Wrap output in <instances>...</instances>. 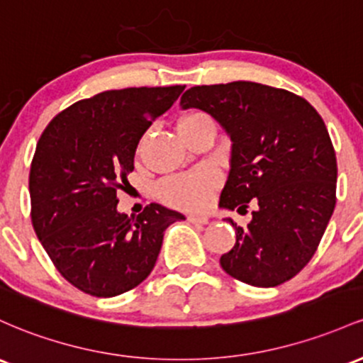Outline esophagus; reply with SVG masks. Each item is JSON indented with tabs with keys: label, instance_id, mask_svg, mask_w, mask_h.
Listing matches in <instances>:
<instances>
[{
	"label": "esophagus",
	"instance_id": "esophagus-1",
	"mask_svg": "<svg viewBox=\"0 0 363 363\" xmlns=\"http://www.w3.org/2000/svg\"><path fill=\"white\" fill-rule=\"evenodd\" d=\"M188 222H191V224H208V217L206 215H188Z\"/></svg>",
	"mask_w": 363,
	"mask_h": 363
}]
</instances>
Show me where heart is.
I'll return each instance as SVG.
<instances>
[{
  "mask_svg": "<svg viewBox=\"0 0 363 363\" xmlns=\"http://www.w3.org/2000/svg\"><path fill=\"white\" fill-rule=\"evenodd\" d=\"M198 123H212L208 115L194 113L186 115L179 121V127H191ZM177 127V129H179ZM217 188V179L208 170H194V172L172 177L162 182L160 196L162 200L172 206L186 210L205 208L212 201L213 191Z\"/></svg>",
  "mask_w": 363,
  "mask_h": 363,
  "instance_id": "b5f03b06",
  "label": "heart"
}]
</instances>
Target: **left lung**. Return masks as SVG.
I'll return each mask as SVG.
<instances>
[{
    "label": "left lung",
    "mask_w": 363,
    "mask_h": 363,
    "mask_svg": "<svg viewBox=\"0 0 363 363\" xmlns=\"http://www.w3.org/2000/svg\"><path fill=\"white\" fill-rule=\"evenodd\" d=\"M181 106L212 115L233 143L218 206H257L245 229L224 218L236 245L222 269L258 288L289 281L313 257L336 205V153L322 117L289 91L248 81L194 86Z\"/></svg>",
    "instance_id": "8db88e82"
}]
</instances>
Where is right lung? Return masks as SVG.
Listing matches in <instances>:
<instances>
[{"instance_id":"obj_1","label":"right lung","mask_w":363,"mask_h":363,"mask_svg":"<svg viewBox=\"0 0 363 363\" xmlns=\"http://www.w3.org/2000/svg\"><path fill=\"white\" fill-rule=\"evenodd\" d=\"M184 87L105 91L63 110L39 138L29 175L34 230L58 272L91 296L141 284L167 227L186 218L158 203L138 217L117 210L139 139Z\"/></svg>"}]
</instances>
